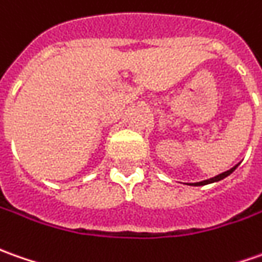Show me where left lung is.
<instances>
[{
    "label": "left lung",
    "instance_id": "1",
    "mask_svg": "<svg viewBox=\"0 0 262 262\" xmlns=\"http://www.w3.org/2000/svg\"><path fill=\"white\" fill-rule=\"evenodd\" d=\"M238 165L239 164H236L235 167H232L230 169H228V171H225V172L219 174V176L212 177V178H209V180H203V181H199V183H190V184H187V185H195V187H199V185H207V184H213V183H217V181H221V180H223V178H226L228 176H230V174L238 168Z\"/></svg>",
    "mask_w": 262,
    "mask_h": 262
}]
</instances>
